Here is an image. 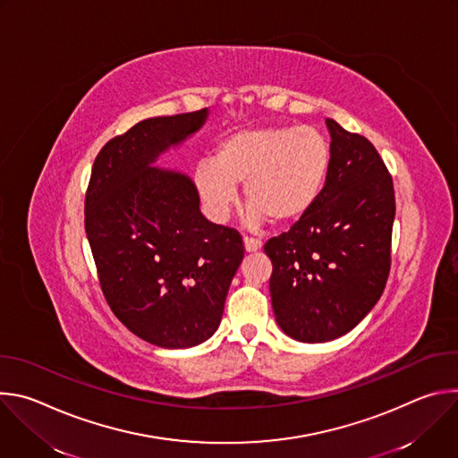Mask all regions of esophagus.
<instances>
[{"label":"esophagus","instance_id":"34e87169","mask_svg":"<svg viewBox=\"0 0 458 458\" xmlns=\"http://www.w3.org/2000/svg\"><path fill=\"white\" fill-rule=\"evenodd\" d=\"M260 246H263V242H260L259 239L244 237V250L246 251H257V250H260Z\"/></svg>","mask_w":458,"mask_h":458}]
</instances>
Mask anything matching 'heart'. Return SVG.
<instances>
[{"label":"heart","mask_w":458,"mask_h":458,"mask_svg":"<svg viewBox=\"0 0 458 458\" xmlns=\"http://www.w3.org/2000/svg\"><path fill=\"white\" fill-rule=\"evenodd\" d=\"M330 170L332 147L317 128H244L219 141L214 159L198 165L195 186L219 221L237 205V184L244 182L248 225H292L318 201Z\"/></svg>","instance_id":"heart-1"}]
</instances>
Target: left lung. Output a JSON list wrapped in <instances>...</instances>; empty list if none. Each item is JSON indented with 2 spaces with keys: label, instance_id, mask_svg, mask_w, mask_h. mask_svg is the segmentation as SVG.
Returning a JSON list of instances; mask_svg holds the SVG:
<instances>
[{
  "label": "left lung",
  "instance_id": "1",
  "mask_svg": "<svg viewBox=\"0 0 458 458\" xmlns=\"http://www.w3.org/2000/svg\"><path fill=\"white\" fill-rule=\"evenodd\" d=\"M326 124L332 170L318 201L265 244L276 320L301 343L353 330L380 299L391 267L394 179L364 136L334 119Z\"/></svg>",
  "mask_w": 458,
  "mask_h": 458
}]
</instances>
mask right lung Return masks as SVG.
I'll return each mask as SVG.
<instances>
[{
	"label": "right lung",
	"mask_w": 458,
	"mask_h": 458,
	"mask_svg": "<svg viewBox=\"0 0 458 458\" xmlns=\"http://www.w3.org/2000/svg\"><path fill=\"white\" fill-rule=\"evenodd\" d=\"M207 115L140 121L99 150L87 188L85 230L103 295L130 332L161 348L214 335L244 257L239 232L201 214L188 175L152 166Z\"/></svg>",
	"instance_id": "obj_1"
}]
</instances>
